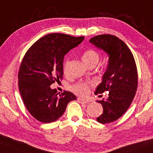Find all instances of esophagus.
Returning a JSON list of instances; mask_svg holds the SVG:
<instances>
[{
    "label": "esophagus",
    "mask_w": 153,
    "mask_h": 153,
    "mask_svg": "<svg viewBox=\"0 0 153 153\" xmlns=\"http://www.w3.org/2000/svg\"><path fill=\"white\" fill-rule=\"evenodd\" d=\"M78 101L79 102H80V103H82V104L87 103V102H88V100H85V99L82 98V97H78Z\"/></svg>",
    "instance_id": "esophagus-1"
}]
</instances>
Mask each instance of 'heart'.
Instances as JSON below:
<instances>
[{"label": "heart", "mask_w": 153, "mask_h": 153, "mask_svg": "<svg viewBox=\"0 0 153 153\" xmlns=\"http://www.w3.org/2000/svg\"><path fill=\"white\" fill-rule=\"evenodd\" d=\"M98 59L99 56L97 54V53L95 52V51H93V50L86 51L82 56V60L84 62V63L92 61V60H97V61H98ZM66 67H67V62H66L65 67H64V70L65 71L66 70ZM73 91L78 93V94L85 95L86 94H88V91H89V85L88 83L82 82V83H80L74 86L73 88Z\"/></svg>", "instance_id": "obj_1"}]
</instances>
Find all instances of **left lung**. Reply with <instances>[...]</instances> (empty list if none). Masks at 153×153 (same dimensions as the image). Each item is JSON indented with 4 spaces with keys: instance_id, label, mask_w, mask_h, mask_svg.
<instances>
[{
    "instance_id": "obj_1",
    "label": "left lung",
    "mask_w": 153,
    "mask_h": 153,
    "mask_svg": "<svg viewBox=\"0 0 153 153\" xmlns=\"http://www.w3.org/2000/svg\"><path fill=\"white\" fill-rule=\"evenodd\" d=\"M89 41L108 57L102 82L95 92L98 94L108 91V98L97 100L103 108V113L97 117V121L106 124L120 118L132 103L137 88V67L129 48L117 37L100 35Z\"/></svg>"
}]
</instances>
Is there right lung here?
Here are the masks:
<instances>
[{"label":"right lung","mask_w":153,"mask_h":153,"mask_svg":"<svg viewBox=\"0 0 153 153\" xmlns=\"http://www.w3.org/2000/svg\"><path fill=\"white\" fill-rule=\"evenodd\" d=\"M84 37L48 34L31 46L22 60L18 87L24 104L32 116L43 123L57 120L68 104L77 97L71 92L60 94L50 86L63 75L64 56Z\"/></svg>","instance_id":"obj_1"}]
</instances>
